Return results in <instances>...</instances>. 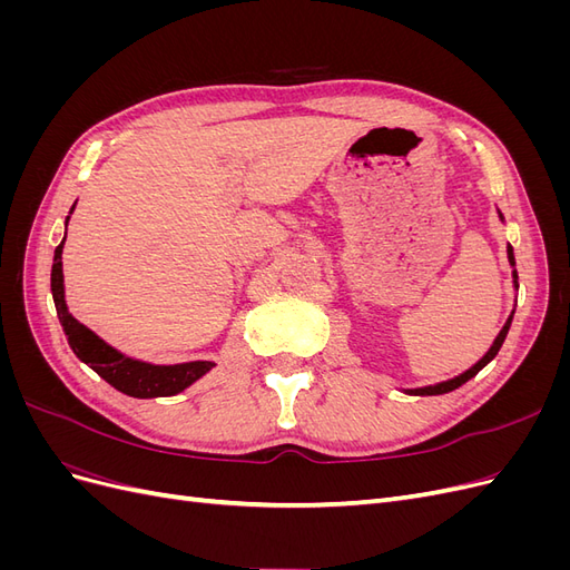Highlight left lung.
Here are the masks:
<instances>
[{"instance_id":"left-lung-1","label":"left lung","mask_w":570,"mask_h":570,"mask_svg":"<svg viewBox=\"0 0 570 570\" xmlns=\"http://www.w3.org/2000/svg\"><path fill=\"white\" fill-rule=\"evenodd\" d=\"M509 252V262H511V266L515 264L513 262V249L509 247L507 249ZM513 278H519V275H515V271H513ZM511 318L513 316H509V321H507V325L502 327V333H499L497 335V340H494V344H492V347H490V352L485 354V356H482L480 361H478V364L473 366V368H469V371H465V373H461V375H456V377H452V381H446V383H440V385H430V387H419V390H409L411 394H444V392H452V390H456V387H461L463 383H469L471 381V377L473 375H478L482 368H485L488 364H490V361L497 356V352L499 350H502V344H504V337H507V333H509V325H511Z\"/></svg>"}]
</instances>
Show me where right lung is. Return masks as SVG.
<instances>
[{
    "label": "right lung",
    "mask_w": 570,
    "mask_h": 570,
    "mask_svg": "<svg viewBox=\"0 0 570 570\" xmlns=\"http://www.w3.org/2000/svg\"><path fill=\"white\" fill-rule=\"evenodd\" d=\"M61 252H63V243L55 249V264H51V295H55L61 327L68 337V344H71L73 354L80 361H85V364H88L97 375L105 377L109 385H114L118 392L137 396V400H149V396H170V394L183 392L187 385L199 381L206 371L214 368L212 361H189V364H176V366H154V364H145V361L124 356L114 347H109L105 340H99L92 331H88V327L68 314L66 302H63Z\"/></svg>",
    "instance_id": "obj_1"
}]
</instances>
